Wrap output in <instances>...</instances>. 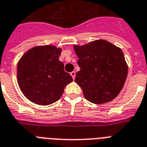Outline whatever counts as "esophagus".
Returning a JSON list of instances; mask_svg holds the SVG:
<instances>
[{
  "instance_id": "obj_1",
  "label": "esophagus",
  "mask_w": 147,
  "mask_h": 147,
  "mask_svg": "<svg viewBox=\"0 0 147 147\" xmlns=\"http://www.w3.org/2000/svg\"><path fill=\"white\" fill-rule=\"evenodd\" d=\"M70 75H71V76L72 77V78H73V79H75V78H76V71H71V73H70Z\"/></svg>"
}]
</instances>
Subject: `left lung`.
<instances>
[{"label": "left lung", "mask_w": 147, "mask_h": 147, "mask_svg": "<svg viewBox=\"0 0 147 147\" xmlns=\"http://www.w3.org/2000/svg\"><path fill=\"white\" fill-rule=\"evenodd\" d=\"M74 49L81 69L75 82L82 88L85 98L98 105L114 100L127 76V64L122 50L104 40L75 45Z\"/></svg>", "instance_id": "obj_1"}]
</instances>
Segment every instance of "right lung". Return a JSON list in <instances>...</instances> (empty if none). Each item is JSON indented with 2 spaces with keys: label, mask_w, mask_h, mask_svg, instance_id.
<instances>
[{
  "label": "right lung",
  "mask_w": 147,
  "mask_h": 147,
  "mask_svg": "<svg viewBox=\"0 0 147 147\" xmlns=\"http://www.w3.org/2000/svg\"><path fill=\"white\" fill-rule=\"evenodd\" d=\"M62 49L52 46L35 47L24 53L17 64V81L27 99L40 105L57 101L72 78L59 59Z\"/></svg>",
  "instance_id": "obj_1"
}]
</instances>
